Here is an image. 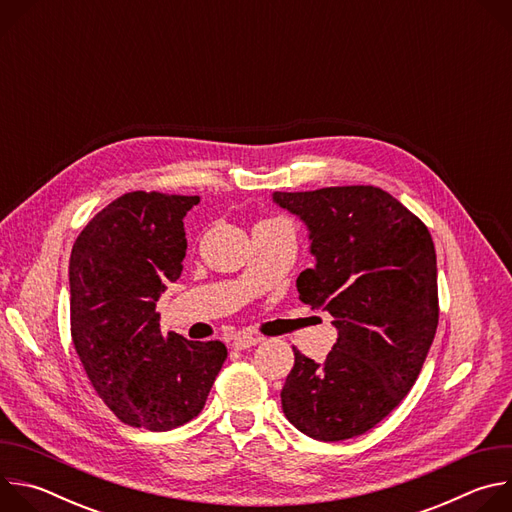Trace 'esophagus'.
I'll return each instance as SVG.
<instances>
[{
    "label": "esophagus",
    "mask_w": 512,
    "mask_h": 512,
    "mask_svg": "<svg viewBox=\"0 0 512 512\" xmlns=\"http://www.w3.org/2000/svg\"><path fill=\"white\" fill-rule=\"evenodd\" d=\"M259 342H261V338H259V336H251V334L239 332V334H235V338H233L231 346H233L235 350H245V348H251V346L259 344Z\"/></svg>",
    "instance_id": "obj_1"
}]
</instances>
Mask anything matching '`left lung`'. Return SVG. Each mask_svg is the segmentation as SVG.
I'll list each match as a JSON object with an SVG mask.
<instances>
[{"instance_id": "obj_1", "label": "left lung", "mask_w": 512, "mask_h": 512, "mask_svg": "<svg viewBox=\"0 0 512 512\" xmlns=\"http://www.w3.org/2000/svg\"><path fill=\"white\" fill-rule=\"evenodd\" d=\"M300 216L316 265L300 273V300L332 314L326 360L294 346L281 389L289 423L320 442L360 435L415 385L437 330V265L427 227L375 186L273 192Z\"/></svg>"}]
</instances>
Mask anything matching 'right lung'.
I'll list each match as a JSON object with an SVG mask.
<instances>
[{"label":"right lung","instance_id":"right-lung-1","mask_svg":"<svg viewBox=\"0 0 512 512\" xmlns=\"http://www.w3.org/2000/svg\"><path fill=\"white\" fill-rule=\"evenodd\" d=\"M198 196L127 192L72 245L70 334L105 405L127 425L168 431L194 419L227 360L218 340L162 336L156 302L182 273L184 216Z\"/></svg>","mask_w":512,"mask_h":512}]
</instances>
